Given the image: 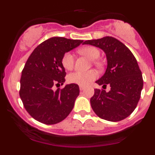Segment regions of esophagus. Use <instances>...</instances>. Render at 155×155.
Instances as JSON below:
<instances>
[{
    "mask_svg": "<svg viewBox=\"0 0 155 155\" xmlns=\"http://www.w3.org/2000/svg\"><path fill=\"white\" fill-rule=\"evenodd\" d=\"M85 89V87L82 86V85H79V90L80 91H83Z\"/></svg>",
    "mask_w": 155,
    "mask_h": 155,
    "instance_id": "obj_1",
    "label": "esophagus"
}]
</instances>
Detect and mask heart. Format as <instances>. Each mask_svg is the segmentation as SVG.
<instances>
[{
	"instance_id": "1",
	"label": "heart",
	"mask_w": 155,
	"mask_h": 155,
	"mask_svg": "<svg viewBox=\"0 0 155 155\" xmlns=\"http://www.w3.org/2000/svg\"><path fill=\"white\" fill-rule=\"evenodd\" d=\"M79 54L85 55L91 59L92 62L96 66H100V63L97 61L101 55V51L94 46H87L80 48L79 49ZM75 62V57L73 54L68 51L64 53L61 58V64L65 70H70L73 68ZM97 77V73L95 70H89L86 72L75 71L70 73L68 76V81L70 83L78 84L80 85H87Z\"/></svg>"
}]
</instances>
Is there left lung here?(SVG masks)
<instances>
[{"label":"left lung","mask_w":155,"mask_h":155,"mask_svg":"<svg viewBox=\"0 0 155 155\" xmlns=\"http://www.w3.org/2000/svg\"><path fill=\"white\" fill-rule=\"evenodd\" d=\"M104 50L107 58L106 73L97 83L110 85V91L94 89L91 98L92 109L98 117L109 121H119L129 116L137 107L143 86L142 72L137 59L124 43L112 37L86 40Z\"/></svg>","instance_id":"left-lung-1"}]
</instances>
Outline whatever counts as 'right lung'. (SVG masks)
I'll list each match as a JSON object with an SVG mask.
<instances>
[{
  "mask_svg": "<svg viewBox=\"0 0 155 155\" xmlns=\"http://www.w3.org/2000/svg\"><path fill=\"white\" fill-rule=\"evenodd\" d=\"M83 40L54 37L45 40L33 51L25 64L20 79L19 95L31 117L45 124L61 122L68 116L79 94L77 84L63 85L66 72L61 58Z\"/></svg>",
  "mask_w": 155,
  "mask_h": 155,
  "instance_id": "add662e5",
  "label": "right lung"
}]
</instances>
